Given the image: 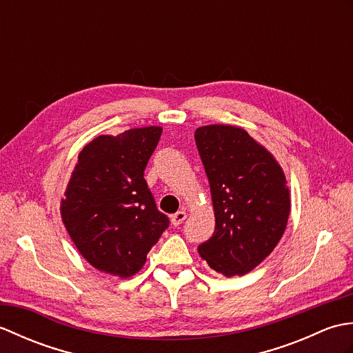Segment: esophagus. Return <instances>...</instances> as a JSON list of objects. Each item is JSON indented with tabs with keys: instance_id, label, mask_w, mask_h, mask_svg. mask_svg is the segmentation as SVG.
<instances>
[{
	"instance_id": "1",
	"label": "esophagus",
	"mask_w": 353,
	"mask_h": 353,
	"mask_svg": "<svg viewBox=\"0 0 353 353\" xmlns=\"http://www.w3.org/2000/svg\"><path fill=\"white\" fill-rule=\"evenodd\" d=\"M185 219H186V212L185 211H179L174 215H171L172 226H181V224L185 221Z\"/></svg>"
}]
</instances>
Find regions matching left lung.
Here are the masks:
<instances>
[{
  "label": "left lung",
  "instance_id": "obj_1",
  "mask_svg": "<svg viewBox=\"0 0 353 353\" xmlns=\"http://www.w3.org/2000/svg\"><path fill=\"white\" fill-rule=\"evenodd\" d=\"M211 186L215 232L199 253L224 276L258 267L282 238L290 215L283 170L241 127L211 124L194 133Z\"/></svg>",
  "mask_w": 353,
  "mask_h": 353
}]
</instances>
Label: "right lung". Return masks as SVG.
Returning a JSON list of instances; mask_svg holds the SVG:
<instances>
[{
    "mask_svg": "<svg viewBox=\"0 0 353 353\" xmlns=\"http://www.w3.org/2000/svg\"><path fill=\"white\" fill-rule=\"evenodd\" d=\"M162 127L101 134L83 147L61 203L66 230L89 264L130 277L168 228L144 179Z\"/></svg>",
    "mask_w": 353,
    "mask_h": 353,
    "instance_id": "add662e5",
    "label": "right lung"
}]
</instances>
